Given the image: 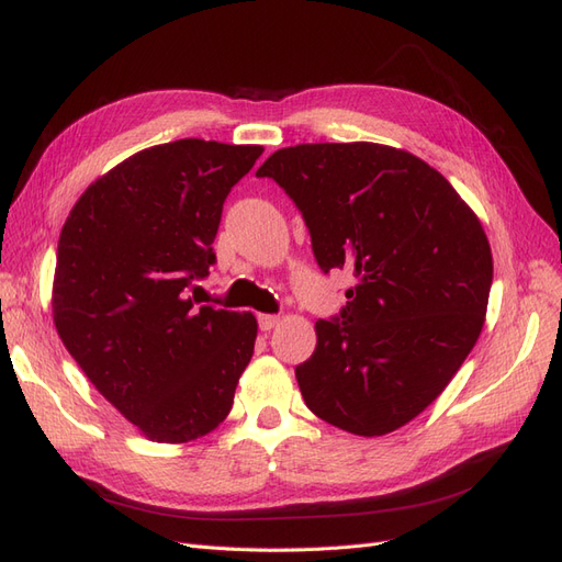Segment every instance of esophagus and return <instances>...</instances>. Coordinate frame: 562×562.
<instances>
[{
	"label": "esophagus",
	"mask_w": 562,
	"mask_h": 562,
	"mask_svg": "<svg viewBox=\"0 0 562 562\" xmlns=\"http://www.w3.org/2000/svg\"><path fill=\"white\" fill-rule=\"evenodd\" d=\"M279 316H274V314H260L258 316V323H260V330H271V328H277L279 326Z\"/></svg>",
	"instance_id": "34e87169"
}]
</instances>
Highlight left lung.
I'll return each instance as SVG.
<instances>
[{
    "label": "left lung",
    "instance_id": "obj_1",
    "mask_svg": "<svg viewBox=\"0 0 562 562\" xmlns=\"http://www.w3.org/2000/svg\"><path fill=\"white\" fill-rule=\"evenodd\" d=\"M302 211L323 271L356 285L295 368L302 398L333 427L384 436L443 394L479 339L492 252L479 215L427 161L378 143H314L260 168Z\"/></svg>",
    "mask_w": 562,
    "mask_h": 562
}]
</instances>
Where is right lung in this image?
I'll use <instances>...</instances> for the list:
<instances>
[{"instance_id": "obj_1", "label": "right lung", "mask_w": 562, "mask_h": 562, "mask_svg": "<svg viewBox=\"0 0 562 562\" xmlns=\"http://www.w3.org/2000/svg\"><path fill=\"white\" fill-rule=\"evenodd\" d=\"M262 145L184 138L135 151L91 182L67 215L56 258L54 323L83 375L157 443L211 434L250 363V312L187 295L215 262L232 187Z\"/></svg>"}]
</instances>
